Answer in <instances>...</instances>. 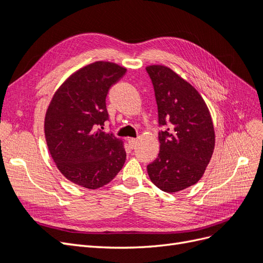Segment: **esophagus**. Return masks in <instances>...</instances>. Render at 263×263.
I'll list each match as a JSON object with an SVG mask.
<instances>
[{
  "label": "esophagus",
  "mask_w": 263,
  "mask_h": 263,
  "mask_svg": "<svg viewBox=\"0 0 263 263\" xmlns=\"http://www.w3.org/2000/svg\"><path fill=\"white\" fill-rule=\"evenodd\" d=\"M137 143H138V139H134V138L129 139V144H130L131 148H136Z\"/></svg>",
  "instance_id": "obj_1"
}]
</instances>
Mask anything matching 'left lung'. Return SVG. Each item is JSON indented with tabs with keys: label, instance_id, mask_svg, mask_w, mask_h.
<instances>
[{
	"label": "left lung",
	"instance_id": "left-lung-1",
	"mask_svg": "<svg viewBox=\"0 0 263 263\" xmlns=\"http://www.w3.org/2000/svg\"><path fill=\"white\" fill-rule=\"evenodd\" d=\"M154 84L159 124L160 151L148 175L166 193L191 187L203 177L215 146L210 109L198 90L163 65L145 67Z\"/></svg>",
	"mask_w": 263,
	"mask_h": 263
}]
</instances>
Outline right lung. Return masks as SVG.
Listing matches in <instances>:
<instances>
[{
    "label": "right lung",
    "instance_id": "1",
    "mask_svg": "<svg viewBox=\"0 0 263 263\" xmlns=\"http://www.w3.org/2000/svg\"><path fill=\"white\" fill-rule=\"evenodd\" d=\"M126 68L95 62L76 70L54 91L45 117V137L59 172L88 189L108 184L125 162L123 141L103 132L105 99Z\"/></svg>",
    "mask_w": 263,
    "mask_h": 263
}]
</instances>
